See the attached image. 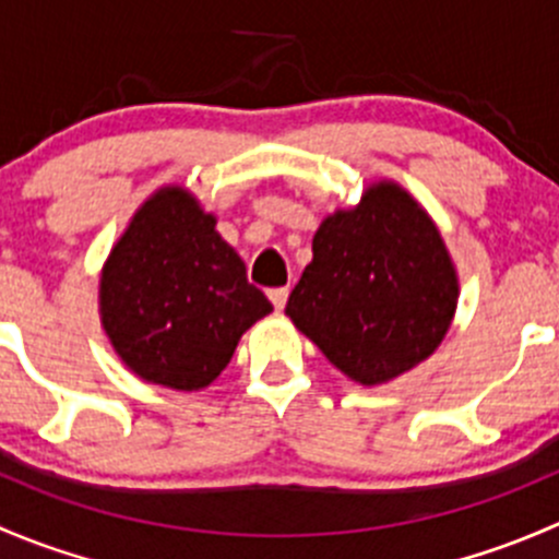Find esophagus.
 Returning <instances> with one entry per match:
<instances>
[{"label": "esophagus", "mask_w": 559, "mask_h": 559, "mask_svg": "<svg viewBox=\"0 0 559 559\" xmlns=\"http://www.w3.org/2000/svg\"><path fill=\"white\" fill-rule=\"evenodd\" d=\"M267 297H270V302H273L275 311H284L286 300H289V289H286V286H278V289H270Z\"/></svg>", "instance_id": "34e87169"}]
</instances>
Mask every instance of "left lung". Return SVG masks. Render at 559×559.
<instances>
[{"mask_svg": "<svg viewBox=\"0 0 559 559\" xmlns=\"http://www.w3.org/2000/svg\"><path fill=\"white\" fill-rule=\"evenodd\" d=\"M456 308V275L427 213L394 183L324 218L313 262L286 316L359 384H381L430 357Z\"/></svg>", "mask_w": 559, "mask_h": 559, "instance_id": "8db88e82", "label": "left lung"}]
</instances>
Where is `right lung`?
Masks as SVG:
<instances>
[{
    "label": "right lung",
    "mask_w": 559,
    "mask_h": 559,
    "mask_svg": "<svg viewBox=\"0 0 559 559\" xmlns=\"http://www.w3.org/2000/svg\"><path fill=\"white\" fill-rule=\"evenodd\" d=\"M99 306L129 370L186 392L211 384L240 335L273 311L216 218L183 189H162L140 207L107 259Z\"/></svg>",
    "instance_id": "obj_1"
}]
</instances>
